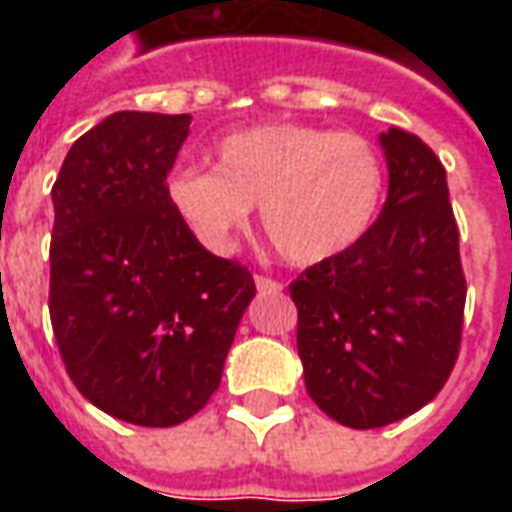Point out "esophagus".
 <instances>
[{
  "instance_id": "1",
  "label": "esophagus",
  "mask_w": 512,
  "mask_h": 512,
  "mask_svg": "<svg viewBox=\"0 0 512 512\" xmlns=\"http://www.w3.org/2000/svg\"><path fill=\"white\" fill-rule=\"evenodd\" d=\"M255 285H257V290H260V293H279V290H282V285H279L277 279L263 277V274H257Z\"/></svg>"
}]
</instances>
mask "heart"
<instances>
[{
    "label": "heart",
    "mask_w": 512,
    "mask_h": 512,
    "mask_svg": "<svg viewBox=\"0 0 512 512\" xmlns=\"http://www.w3.org/2000/svg\"><path fill=\"white\" fill-rule=\"evenodd\" d=\"M213 169H178L167 183L172 211L211 252H230L252 205L282 260L315 266L343 255L376 219L384 167L351 131L310 123H260L222 136Z\"/></svg>",
    "instance_id": "obj_1"
}]
</instances>
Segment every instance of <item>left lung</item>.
Listing matches in <instances>:
<instances>
[{
    "label": "left lung",
    "mask_w": 512,
    "mask_h": 512,
    "mask_svg": "<svg viewBox=\"0 0 512 512\" xmlns=\"http://www.w3.org/2000/svg\"><path fill=\"white\" fill-rule=\"evenodd\" d=\"M384 211L290 282L304 384L345 428H384L439 395L461 351L463 279L447 172L419 136L381 134Z\"/></svg>",
    "instance_id": "1"
}]
</instances>
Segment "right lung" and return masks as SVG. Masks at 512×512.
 I'll use <instances>...</instances> for the list:
<instances>
[{
    "mask_svg": "<svg viewBox=\"0 0 512 512\" xmlns=\"http://www.w3.org/2000/svg\"><path fill=\"white\" fill-rule=\"evenodd\" d=\"M191 115L115 112L62 161L51 230V329L93 406L172 428L222 381L249 268L211 255L167 197Z\"/></svg>",
    "mask_w": 512,
    "mask_h": 512,
    "instance_id": "right-lung-1",
    "label": "right lung"
}]
</instances>
